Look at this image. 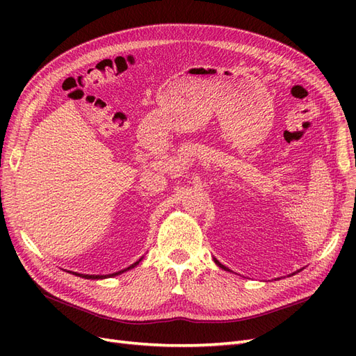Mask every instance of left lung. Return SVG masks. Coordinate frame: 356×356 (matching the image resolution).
Here are the masks:
<instances>
[{
	"mask_svg": "<svg viewBox=\"0 0 356 356\" xmlns=\"http://www.w3.org/2000/svg\"><path fill=\"white\" fill-rule=\"evenodd\" d=\"M213 261H215V264H217V266H220L221 268H224V270H229V268H227V267H225V266H222V264H221V263H220V261L217 260V258H213Z\"/></svg>",
	"mask_w": 356,
	"mask_h": 356,
	"instance_id": "obj_1",
	"label": "left lung"
}]
</instances>
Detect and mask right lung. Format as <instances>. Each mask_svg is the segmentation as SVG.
Segmentation results:
<instances>
[{"label":"right lung","instance_id":"right-lung-1","mask_svg":"<svg viewBox=\"0 0 356 356\" xmlns=\"http://www.w3.org/2000/svg\"><path fill=\"white\" fill-rule=\"evenodd\" d=\"M141 260H143V258H139V260H138L136 263H134L132 266H129L127 268H124V270L115 272V273H111V275H81V273H77V272H72V275L80 276V277H86V279H105V277H110V276H117V275H120V273H123V272H126V270H131V268H134L135 266H138L139 261H141Z\"/></svg>","mask_w":356,"mask_h":356}]
</instances>
